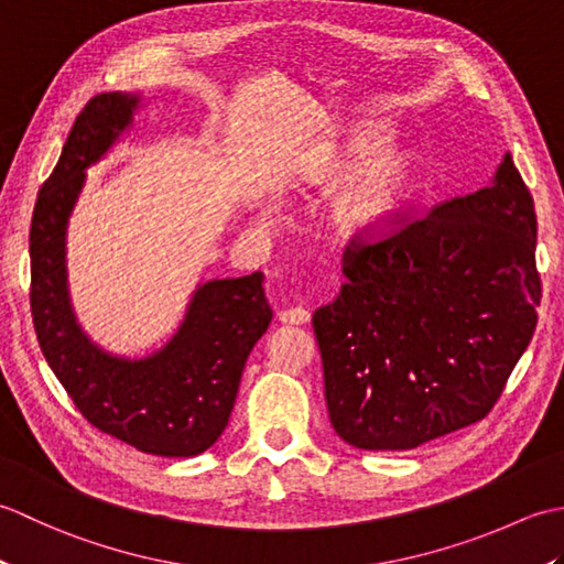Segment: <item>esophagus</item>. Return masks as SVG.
I'll return each mask as SVG.
<instances>
[{"label": "esophagus", "instance_id": "34e87169", "mask_svg": "<svg viewBox=\"0 0 564 564\" xmlns=\"http://www.w3.org/2000/svg\"><path fill=\"white\" fill-rule=\"evenodd\" d=\"M310 317L313 315H310V310H305V307H289L279 313V319L283 322V325H307Z\"/></svg>", "mask_w": 564, "mask_h": 564}]
</instances>
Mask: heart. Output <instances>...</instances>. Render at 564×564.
<instances>
[{"label": "heart", "mask_w": 564, "mask_h": 564, "mask_svg": "<svg viewBox=\"0 0 564 564\" xmlns=\"http://www.w3.org/2000/svg\"><path fill=\"white\" fill-rule=\"evenodd\" d=\"M422 154L410 145H380L373 128L315 148L295 162L289 186L332 191L329 220L346 239L368 242L392 230L416 191Z\"/></svg>", "instance_id": "obj_1"}]
</instances>
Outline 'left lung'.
I'll list each match as a JSON object with an SVG mask.
<instances>
[{"mask_svg":"<svg viewBox=\"0 0 564 564\" xmlns=\"http://www.w3.org/2000/svg\"><path fill=\"white\" fill-rule=\"evenodd\" d=\"M535 232L507 152L489 186L346 247L341 293L313 315L346 443L410 451L489 414L535 332Z\"/></svg>","mask_w":564,"mask_h":564,"instance_id":"8db88e82","label":"left lung"}]
</instances>
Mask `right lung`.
I'll return each mask as SVG.
<instances>
[{
  "label": "right lung",
  "mask_w": 564,
  "mask_h": 564,
  "mask_svg": "<svg viewBox=\"0 0 564 564\" xmlns=\"http://www.w3.org/2000/svg\"><path fill=\"white\" fill-rule=\"evenodd\" d=\"M140 94L94 97L72 126L31 220V313L47 366L82 416L142 453L191 458L227 426L249 351L269 329L263 275L198 283L174 337L142 358L104 351L79 327L67 285V225L87 170L133 126Z\"/></svg>",
  "instance_id": "add662e5"
}]
</instances>
